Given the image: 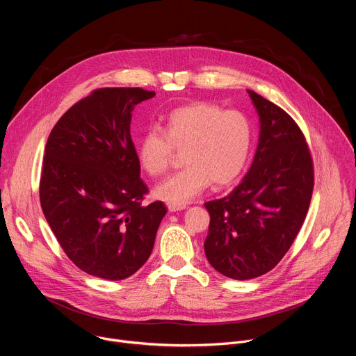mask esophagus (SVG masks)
<instances>
[{
  "mask_svg": "<svg viewBox=\"0 0 356 356\" xmlns=\"http://www.w3.org/2000/svg\"><path fill=\"white\" fill-rule=\"evenodd\" d=\"M168 209L170 213H176V211L184 210L186 204H176V202H170V204H168Z\"/></svg>",
  "mask_w": 356,
  "mask_h": 356,
  "instance_id": "obj_1",
  "label": "esophagus"
}]
</instances>
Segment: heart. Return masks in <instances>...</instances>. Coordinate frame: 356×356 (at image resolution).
I'll list each match as a JSON object with an SVG mask.
<instances>
[{
  "mask_svg": "<svg viewBox=\"0 0 356 356\" xmlns=\"http://www.w3.org/2000/svg\"><path fill=\"white\" fill-rule=\"evenodd\" d=\"M252 139V124L243 113L198 101L173 110L162 131L147 128L138 140V159L147 175L158 177L169 169L173 149H184L187 166L155 190L158 198L181 204L211 181L225 186L235 180L248 162Z\"/></svg>",
  "mask_w": 356,
  "mask_h": 356,
  "instance_id": "obj_1",
  "label": "heart"
}]
</instances>
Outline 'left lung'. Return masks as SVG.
<instances>
[{"label":"left lung","mask_w":356,"mask_h":356,"mask_svg":"<svg viewBox=\"0 0 356 356\" xmlns=\"http://www.w3.org/2000/svg\"><path fill=\"white\" fill-rule=\"evenodd\" d=\"M248 92L261 122L255 158L228 195L206 202V257L235 280L262 276L282 261L307 216L314 187L313 159L298 125L269 99Z\"/></svg>","instance_id":"obj_1"}]
</instances>
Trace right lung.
<instances>
[{
	"instance_id": "add662e5",
	"label": "right lung",
	"mask_w": 356,
	"mask_h": 356,
	"mask_svg": "<svg viewBox=\"0 0 356 356\" xmlns=\"http://www.w3.org/2000/svg\"><path fill=\"white\" fill-rule=\"evenodd\" d=\"M154 95L140 87L98 88L47 138L42 211L69 259L91 276H132L150 257L168 213L162 201L142 206L147 187L129 131L135 106Z\"/></svg>"
}]
</instances>
